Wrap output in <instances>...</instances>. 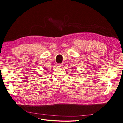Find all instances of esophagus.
<instances>
[{"mask_svg": "<svg viewBox=\"0 0 123 123\" xmlns=\"http://www.w3.org/2000/svg\"><path fill=\"white\" fill-rule=\"evenodd\" d=\"M57 66L58 67H62V66H64V64H57Z\"/></svg>", "mask_w": 123, "mask_h": 123, "instance_id": "1", "label": "esophagus"}]
</instances>
